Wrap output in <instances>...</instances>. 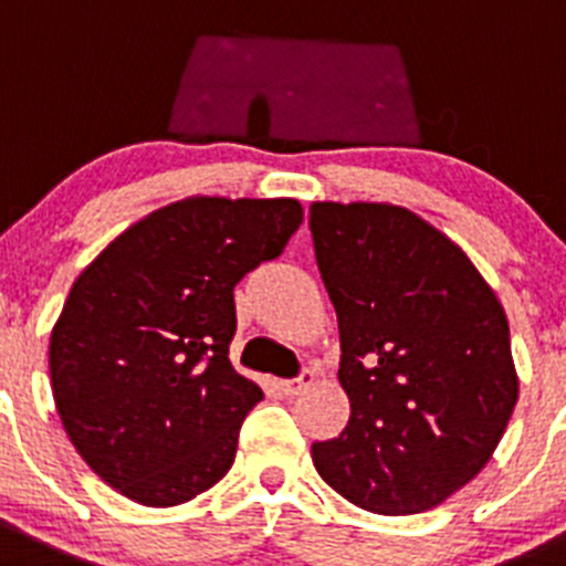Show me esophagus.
I'll return each instance as SVG.
<instances>
[{
	"mask_svg": "<svg viewBox=\"0 0 566 566\" xmlns=\"http://www.w3.org/2000/svg\"><path fill=\"white\" fill-rule=\"evenodd\" d=\"M313 379H315L313 371H301L298 377L282 379V382H279V388L284 390V396H298L301 390H307L310 385H313Z\"/></svg>",
	"mask_w": 566,
	"mask_h": 566,
	"instance_id": "34e87169",
	"label": "esophagus"
}]
</instances>
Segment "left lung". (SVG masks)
Returning <instances> with one entry per match:
<instances>
[{
    "instance_id": "left-lung-1",
    "label": "left lung",
    "mask_w": 566,
    "mask_h": 566,
    "mask_svg": "<svg viewBox=\"0 0 566 566\" xmlns=\"http://www.w3.org/2000/svg\"><path fill=\"white\" fill-rule=\"evenodd\" d=\"M337 313L346 430L313 463L357 509L430 511L497 450L520 379L509 318L472 259L394 203L310 206Z\"/></svg>"
}]
</instances>
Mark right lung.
<instances>
[{"label": "right lung", "mask_w": 566, "mask_h": 566, "mask_svg": "<svg viewBox=\"0 0 566 566\" xmlns=\"http://www.w3.org/2000/svg\"><path fill=\"white\" fill-rule=\"evenodd\" d=\"M293 198H187L116 237L69 290L50 337L57 416L111 489L150 509L231 469L262 388L229 360L234 287L284 251Z\"/></svg>", "instance_id": "obj_1"}]
</instances>
